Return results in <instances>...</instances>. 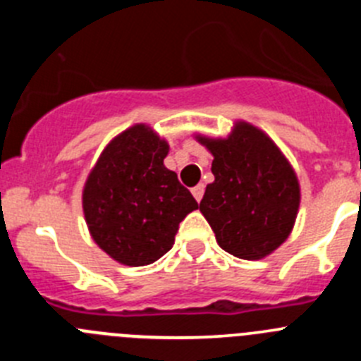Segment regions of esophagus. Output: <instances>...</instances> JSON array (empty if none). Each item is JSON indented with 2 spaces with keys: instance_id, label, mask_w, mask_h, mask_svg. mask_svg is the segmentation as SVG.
Returning a JSON list of instances; mask_svg holds the SVG:
<instances>
[{
  "instance_id": "34e87169",
  "label": "esophagus",
  "mask_w": 361,
  "mask_h": 361,
  "mask_svg": "<svg viewBox=\"0 0 361 361\" xmlns=\"http://www.w3.org/2000/svg\"><path fill=\"white\" fill-rule=\"evenodd\" d=\"M191 193L195 197V200H200L204 195V184H197L195 188H191Z\"/></svg>"
}]
</instances>
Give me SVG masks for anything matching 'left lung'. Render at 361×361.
Listing matches in <instances>:
<instances>
[{
	"label": "left lung",
	"instance_id": "obj_1",
	"mask_svg": "<svg viewBox=\"0 0 361 361\" xmlns=\"http://www.w3.org/2000/svg\"><path fill=\"white\" fill-rule=\"evenodd\" d=\"M213 153L200 212L224 251L257 260L275 251L291 233L300 204L296 175L269 137L237 123L228 139L199 137Z\"/></svg>",
	"mask_w": 361,
	"mask_h": 361
}]
</instances>
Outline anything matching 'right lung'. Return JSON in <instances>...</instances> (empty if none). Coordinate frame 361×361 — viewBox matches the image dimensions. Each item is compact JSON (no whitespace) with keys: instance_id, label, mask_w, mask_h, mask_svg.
<instances>
[{"instance_id":"obj_1","label":"right lung","mask_w":361,"mask_h":361,"mask_svg":"<svg viewBox=\"0 0 361 361\" xmlns=\"http://www.w3.org/2000/svg\"><path fill=\"white\" fill-rule=\"evenodd\" d=\"M168 145L146 124L117 135L82 191L92 238L124 266H148L171 250L178 224L199 208L164 166Z\"/></svg>"}]
</instances>
